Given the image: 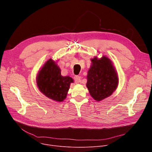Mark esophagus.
Masks as SVG:
<instances>
[{
    "label": "esophagus",
    "mask_w": 152,
    "mask_h": 152,
    "mask_svg": "<svg viewBox=\"0 0 152 152\" xmlns=\"http://www.w3.org/2000/svg\"><path fill=\"white\" fill-rule=\"evenodd\" d=\"M75 81L76 83H79L81 82V76H75Z\"/></svg>",
    "instance_id": "obj_1"
}]
</instances>
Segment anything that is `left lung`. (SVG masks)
I'll use <instances>...</instances> for the list:
<instances>
[{
  "label": "left lung",
  "instance_id": "obj_1",
  "mask_svg": "<svg viewBox=\"0 0 152 152\" xmlns=\"http://www.w3.org/2000/svg\"><path fill=\"white\" fill-rule=\"evenodd\" d=\"M91 61L86 86L92 97L99 102L110 96L116 89L118 76L112 61L105 56L100 59L95 57Z\"/></svg>",
  "mask_w": 152,
  "mask_h": 152
}]
</instances>
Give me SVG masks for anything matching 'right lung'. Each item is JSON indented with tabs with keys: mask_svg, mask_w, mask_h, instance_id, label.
<instances>
[{
	"mask_svg": "<svg viewBox=\"0 0 152 152\" xmlns=\"http://www.w3.org/2000/svg\"><path fill=\"white\" fill-rule=\"evenodd\" d=\"M36 83L40 91L46 97L60 102L66 99L73 79L69 76H61L59 66L50 58L39 71Z\"/></svg>",
	"mask_w": 152,
	"mask_h": 152,
	"instance_id": "right-lung-1",
	"label": "right lung"
}]
</instances>
